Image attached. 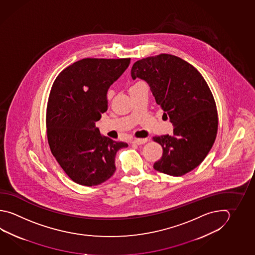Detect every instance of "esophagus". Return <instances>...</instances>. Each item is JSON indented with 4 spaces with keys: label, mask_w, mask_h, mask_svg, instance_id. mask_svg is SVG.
I'll use <instances>...</instances> for the list:
<instances>
[{
    "label": "esophagus",
    "mask_w": 255,
    "mask_h": 255,
    "mask_svg": "<svg viewBox=\"0 0 255 255\" xmlns=\"http://www.w3.org/2000/svg\"><path fill=\"white\" fill-rule=\"evenodd\" d=\"M147 141H148L147 138H144V139H134L131 141V143L137 145L144 144Z\"/></svg>",
    "instance_id": "obj_1"
}]
</instances>
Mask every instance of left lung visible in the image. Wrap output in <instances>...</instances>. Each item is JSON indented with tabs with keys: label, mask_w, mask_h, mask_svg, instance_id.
Listing matches in <instances>:
<instances>
[{
	"label": "left lung",
	"mask_w": 255,
	"mask_h": 255,
	"mask_svg": "<svg viewBox=\"0 0 255 255\" xmlns=\"http://www.w3.org/2000/svg\"><path fill=\"white\" fill-rule=\"evenodd\" d=\"M130 75L148 83L174 127L172 136L153 137L163 149L153 168L174 177L197 168L211 149L218 127L216 102L204 77L192 65L169 54L136 61Z\"/></svg>",
	"instance_id": "left-lung-1"
}]
</instances>
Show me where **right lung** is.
<instances>
[{
  "instance_id": "right-lung-1",
  "label": "right lung",
  "mask_w": 255,
  "mask_h": 255,
  "mask_svg": "<svg viewBox=\"0 0 255 255\" xmlns=\"http://www.w3.org/2000/svg\"><path fill=\"white\" fill-rule=\"evenodd\" d=\"M130 58H84L55 79L47 106L49 148L74 182L97 186L116 171V152L126 142L102 136L96 126L107 110V91Z\"/></svg>"
}]
</instances>
